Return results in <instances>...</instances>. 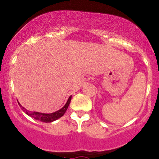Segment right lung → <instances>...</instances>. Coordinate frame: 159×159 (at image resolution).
<instances>
[{
    "label": "right lung",
    "instance_id": "1",
    "mask_svg": "<svg viewBox=\"0 0 159 159\" xmlns=\"http://www.w3.org/2000/svg\"><path fill=\"white\" fill-rule=\"evenodd\" d=\"M70 100H71V95L68 98L66 104H65V106H64L63 108H61L60 110L57 111L53 112V113H50V114L41 113V112H38V111H30L27 110L26 108L22 107L21 105H20V103L18 104L19 105H20V107H21L22 110H23L27 115L31 117V118H34V119L36 120H38V121H43V122H52V121H56V120L60 118L61 117H62L64 115H65V113L66 112L67 109H68V106H69Z\"/></svg>",
    "mask_w": 159,
    "mask_h": 159
}]
</instances>
